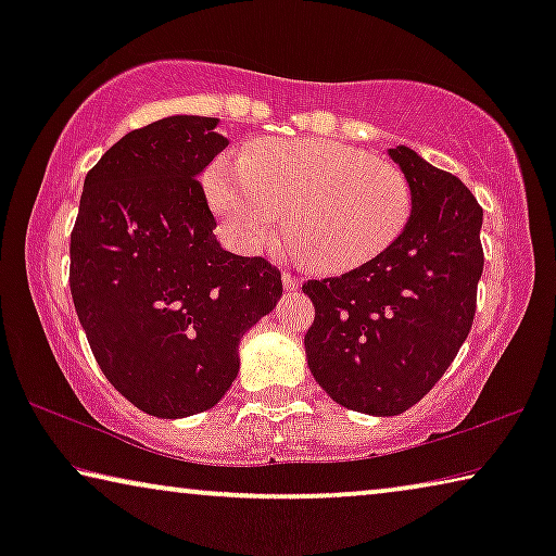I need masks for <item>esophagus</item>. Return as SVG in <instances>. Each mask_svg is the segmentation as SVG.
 I'll list each match as a JSON object with an SVG mask.
<instances>
[{
	"instance_id": "obj_1",
	"label": "esophagus",
	"mask_w": 556,
	"mask_h": 556,
	"mask_svg": "<svg viewBox=\"0 0 556 556\" xmlns=\"http://www.w3.org/2000/svg\"><path fill=\"white\" fill-rule=\"evenodd\" d=\"M303 280L295 276V273H283V286L286 291H295V288H301Z\"/></svg>"
}]
</instances>
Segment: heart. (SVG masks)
I'll return each instance as SVG.
<instances>
[{
  "label": "heart",
  "instance_id": "obj_1",
  "mask_svg": "<svg viewBox=\"0 0 556 556\" xmlns=\"http://www.w3.org/2000/svg\"><path fill=\"white\" fill-rule=\"evenodd\" d=\"M207 194L242 253L278 245L291 227L308 263L326 273L377 257L405 227L413 204L400 169L324 139L253 143L240 162L212 166Z\"/></svg>",
  "mask_w": 556,
  "mask_h": 556
}]
</instances>
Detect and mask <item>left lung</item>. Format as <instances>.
Segmentation results:
<instances>
[{"instance_id":"8db88e82","label":"left lung","mask_w":556,"mask_h":556,"mask_svg":"<svg viewBox=\"0 0 556 556\" xmlns=\"http://www.w3.org/2000/svg\"><path fill=\"white\" fill-rule=\"evenodd\" d=\"M387 154L413 194L402 232L359 268L303 283L316 308L303 339L311 375L341 407L377 417L405 413L445 375L483 273V210L470 189L409 147Z\"/></svg>"}]
</instances>
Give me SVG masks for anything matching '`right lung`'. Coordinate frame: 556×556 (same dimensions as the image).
<instances>
[{
    "label": "right lung",
    "mask_w": 556,
    "mask_h": 556,
    "mask_svg": "<svg viewBox=\"0 0 556 556\" xmlns=\"http://www.w3.org/2000/svg\"><path fill=\"white\" fill-rule=\"evenodd\" d=\"M219 118L166 116L128 131L83 181L71 293L98 367L147 415L215 407L242 333L283 293L263 257L219 245L200 174L227 147Z\"/></svg>",
    "instance_id": "right-lung-1"
}]
</instances>
